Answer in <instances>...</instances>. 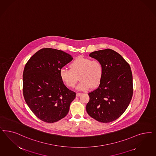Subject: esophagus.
<instances>
[{"label":"esophagus","instance_id":"esophagus-1","mask_svg":"<svg viewBox=\"0 0 156 156\" xmlns=\"http://www.w3.org/2000/svg\"><path fill=\"white\" fill-rule=\"evenodd\" d=\"M81 95V93H79V92H78V93L76 94V96H80Z\"/></svg>","mask_w":156,"mask_h":156}]
</instances>
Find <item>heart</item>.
Listing matches in <instances>:
<instances>
[{
  "instance_id": "1",
  "label": "heart",
  "mask_w": 156,
  "mask_h": 156,
  "mask_svg": "<svg viewBox=\"0 0 156 156\" xmlns=\"http://www.w3.org/2000/svg\"><path fill=\"white\" fill-rule=\"evenodd\" d=\"M69 66L70 69L62 68L60 70L61 80L67 87H74L79 76L81 81L77 88L79 90L94 88L100 84L104 72L101 61L80 56L73 61Z\"/></svg>"
}]
</instances>
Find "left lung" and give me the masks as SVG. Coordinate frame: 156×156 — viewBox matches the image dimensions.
I'll list each match as a JSON object with an SVG mask.
<instances>
[{"label":"left lung","mask_w":156,"mask_h":156,"mask_svg":"<svg viewBox=\"0 0 156 156\" xmlns=\"http://www.w3.org/2000/svg\"><path fill=\"white\" fill-rule=\"evenodd\" d=\"M90 56L101 61L104 72L99 87L88 93L87 112L100 122L115 121L126 111L133 96L130 65L118 53L110 49L92 52Z\"/></svg>","instance_id":"left-lung-1"}]
</instances>
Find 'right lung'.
Masks as SVG:
<instances>
[{"label": "right lung", "instance_id": "1", "mask_svg": "<svg viewBox=\"0 0 156 156\" xmlns=\"http://www.w3.org/2000/svg\"><path fill=\"white\" fill-rule=\"evenodd\" d=\"M73 60L62 50L43 48L26 64L23 94L26 104L38 118L54 123L64 118L76 93L61 80L60 70Z\"/></svg>", "mask_w": 156, "mask_h": 156}]
</instances>
